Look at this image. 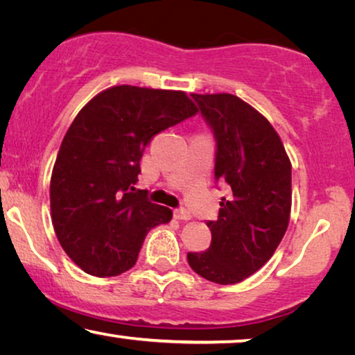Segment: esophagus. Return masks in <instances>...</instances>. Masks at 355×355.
<instances>
[{"label": "esophagus", "instance_id": "1", "mask_svg": "<svg viewBox=\"0 0 355 355\" xmlns=\"http://www.w3.org/2000/svg\"><path fill=\"white\" fill-rule=\"evenodd\" d=\"M173 216H175L177 220H184V221L191 220V214H189V211H188L187 209H177V210H173Z\"/></svg>", "mask_w": 355, "mask_h": 355}]
</instances>
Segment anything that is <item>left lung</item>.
Wrapping results in <instances>:
<instances>
[{
    "instance_id": "1",
    "label": "left lung",
    "mask_w": 355,
    "mask_h": 355,
    "mask_svg": "<svg viewBox=\"0 0 355 355\" xmlns=\"http://www.w3.org/2000/svg\"><path fill=\"white\" fill-rule=\"evenodd\" d=\"M216 140L215 178L228 183L218 220L207 221L211 244L189 252L194 272L210 282L237 284L257 272L288 228L292 162L271 123L232 94H191Z\"/></svg>"
}]
</instances>
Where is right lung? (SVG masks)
Returning <instances> with one entry per match:
<instances>
[{
  "mask_svg": "<svg viewBox=\"0 0 355 355\" xmlns=\"http://www.w3.org/2000/svg\"><path fill=\"white\" fill-rule=\"evenodd\" d=\"M183 91L113 86L84 105L63 137L51 177V216L71 261L95 277L134 266L148 231L172 210L135 191L140 159L159 132L191 118Z\"/></svg>",
  "mask_w": 355,
  "mask_h": 355,
  "instance_id": "1",
  "label": "right lung"
}]
</instances>
